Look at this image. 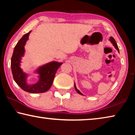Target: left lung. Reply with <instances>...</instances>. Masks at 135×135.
Listing matches in <instances>:
<instances>
[{
  "instance_id": "1",
  "label": "left lung",
  "mask_w": 135,
  "mask_h": 135,
  "mask_svg": "<svg viewBox=\"0 0 135 135\" xmlns=\"http://www.w3.org/2000/svg\"><path fill=\"white\" fill-rule=\"evenodd\" d=\"M109 40L111 42V43H112V44L113 45V46L114 47H115V48L118 51V53H119V49H118V46H117V43H116V42H115V40H114V38H113V37H109ZM74 88H75V89H76V90L77 91V93H79V94H80V95H83V93H81V92H80V91L79 90H78L77 89V88H76V84H75V83H74Z\"/></svg>"
}]
</instances>
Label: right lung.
I'll use <instances>...</instances> for the list:
<instances>
[{
  "mask_svg": "<svg viewBox=\"0 0 135 135\" xmlns=\"http://www.w3.org/2000/svg\"><path fill=\"white\" fill-rule=\"evenodd\" d=\"M31 31L24 35L14 47L11 58V67L13 79L18 86L26 92L31 93H40L48 90L53 83L56 72L62 62L52 61L38 67L35 71L38 76V80L35 84L27 82L28 74L23 71L21 68L22 57L24 56L25 45Z\"/></svg>",
  "mask_w": 135,
  "mask_h": 135,
  "instance_id": "right-lung-1",
  "label": "right lung"
}]
</instances>
